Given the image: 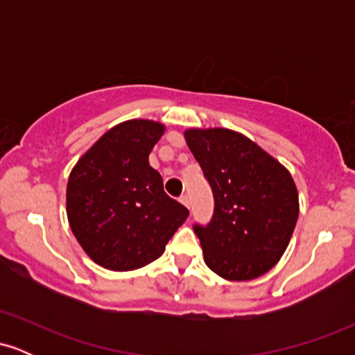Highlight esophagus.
I'll return each instance as SVG.
<instances>
[{
	"instance_id": "1",
	"label": "esophagus",
	"mask_w": 355,
	"mask_h": 355,
	"mask_svg": "<svg viewBox=\"0 0 355 355\" xmlns=\"http://www.w3.org/2000/svg\"><path fill=\"white\" fill-rule=\"evenodd\" d=\"M180 202L183 203V205L187 207V209H190V200H189V197H187V195H182V197H180Z\"/></svg>"
}]
</instances>
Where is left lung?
<instances>
[{"label":"left lung","instance_id":"left-lung-1","mask_svg":"<svg viewBox=\"0 0 355 355\" xmlns=\"http://www.w3.org/2000/svg\"><path fill=\"white\" fill-rule=\"evenodd\" d=\"M185 140L214 191V217L195 223L210 270L252 280L279 262L299 218L292 175L242 133L191 128Z\"/></svg>","mask_w":355,"mask_h":355}]
</instances>
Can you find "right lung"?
Returning a JSON list of instances; mask_svg holds the SVG:
<instances>
[{"label":"right lung","mask_w":355,"mask_h":355,"mask_svg":"<svg viewBox=\"0 0 355 355\" xmlns=\"http://www.w3.org/2000/svg\"><path fill=\"white\" fill-rule=\"evenodd\" d=\"M165 126L128 120L80 158L67 187L71 232L89 259L108 270H135L164 254L189 210L164 190L148 155Z\"/></svg>","instance_id":"right-lung-1"}]
</instances>
